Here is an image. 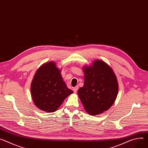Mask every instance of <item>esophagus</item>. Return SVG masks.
<instances>
[{
	"label": "esophagus",
	"mask_w": 148,
	"mask_h": 148,
	"mask_svg": "<svg viewBox=\"0 0 148 148\" xmlns=\"http://www.w3.org/2000/svg\"><path fill=\"white\" fill-rule=\"evenodd\" d=\"M78 89V86H76V87H74V88H73V91H74V92H76L77 91Z\"/></svg>",
	"instance_id": "1"
}]
</instances>
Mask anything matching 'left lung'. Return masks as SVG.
Instances as JSON below:
<instances>
[{
    "instance_id": "left-lung-1",
    "label": "left lung",
    "mask_w": 148,
    "mask_h": 148,
    "mask_svg": "<svg viewBox=\"0 0 148 148\" xmlns=\"http://www.w3.org/2000/svg\"><path fill=\"white\" fill-rule=\"evenodd\" d=\"M84 84L78 95L86 111L91 115L102 113L110 109L118 93L116 76L111 67L101 60L85 66Z\"/></svg>"
}]
</instances>
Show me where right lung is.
I'll list each match as a JSON object with an SVG mask.
<instances>
[{"mask_svg": "<svg viewBox=\"0 0 148 148\" xmlns=\"http://www.w3.org/2000/svg\"><path fill=\"white\" fill-rule=\"evenodd\" d=\"M61 70L53 62H47L36 71L31 86L32 100L43 111L56 112L64 100L73 91L67 88Z\"/></svg>", "mask_w": 148, "mask_h": 148, "instance_id": "obj_1", "label": "right lung"}]
</instances>
